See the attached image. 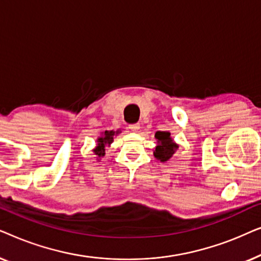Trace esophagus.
<instances>
[{
  "instance_id": "obj_1",
  "label": "esophagus",
  "mask_w": 261,
  "mask_h": 261,
  "mask_svg": "<svg viewBox=\"0 0 261 261\" xmlns=\"http://www.w3.org/2000/svg\"><path fill=\"white\" fill-rule=\"evenodd\" d=\"M129 129H130L132 132H134V133H138L139 129H140V124H139V123L130 124V126H129Z\"/></svg>"
}]
</instances>
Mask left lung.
<instances>
[{
  "mask_svg": "<svg viewBox=\"0 0 261 261\" xmlns=\"http://www.w3.org/2000/svg\"><path fill=\"white\" fill-rule=\"evenodd\" d=\"M155 139L156 146L153 149V155H154L155 159H158L163 163L169 162L174 153H176L179 145L173 140L172 137H171V133L167 130L156 132Z\"/></svg>",
  "mask_w": 261,
  "mask_h": 261,
  "instance_id": "1",
  "label": "left lung"
}]
</instances>
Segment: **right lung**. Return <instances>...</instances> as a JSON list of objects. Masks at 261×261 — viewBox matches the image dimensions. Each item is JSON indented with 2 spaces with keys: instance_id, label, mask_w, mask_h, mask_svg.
<instances>
[{
  "instance_id": "obj_1",
  "label": "right lung",
  "mask_w": 261,
  "mask_h": 261,
  "mask_svg": "<svg viewBox=\"0 0 261 261\" xmlns=\"http://www.w3.org/2000/svg\"><path fill=\"white\" fill-rule=\"evenodd\" d=\"M121 130H106L101 133V137L97 138V140H96V144L95 148L92 149V152L95 153V155L97 156V160L99 162L103 156L106 155V147H109L110 145H112V142L114 141V137H116L117 134H120Z\"/></svg>"
}]
</instances>
